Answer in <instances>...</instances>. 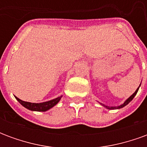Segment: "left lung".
Returning a JSON list of instances; mask_svg holds the SVG:
<instances>
[{
	"label": "left lung",
	"mask_w": 147,
	"mask_h": 147,
	"mask_svg": "<svg viewBox=\"0 0 147 147\" xmlns=\"http://www.w3.org/2000/svg\"><path fill=\"white\" fill-rule=\"evenodd\" d=\"M139 86H140V85H139ZM139 87H138V88H137V90H136V91H135V93L133 94L132 95L130 96L129 98L127 99L126 101L123 102L122 105H119V106H107V105H104V104H102V103H100V104H101V105H103V106H104V107H105V108H106V109H117L123 108V107H124L125 105H127V104H128V103H129V102H131V100H132V99L134 98H135V96L136 95V94H137V92H138V90H139Z\"/></svg>",
	"instance_id": "1"
}]
</instances>
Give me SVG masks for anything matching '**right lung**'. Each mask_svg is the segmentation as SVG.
I'll return each mask as SVG.
<instances>
[{
    "label": "right lung",
    "mask_w": 147,
    "mask_h": 147,
    "mask_svg": "<svg viewBox=\"0 0 147 147\" xmlns=\"http://www.w3.org/2000/svg\"><path fill=\"white\" fill-rule=\"evenodd\" d=\"M61 98H62V96L58 97L57 98L53 99V100H50V101H48V102H42V103H31V102L22 101L20 98H18L17 97H16V100L24 107H25L27 109H29V110L38 111V112H45V111L49 110V109L53 108L54 105H57L58 102H60Z\"/></svg>",
    "instance_id": "obj_1"
}]
</instances>
